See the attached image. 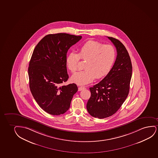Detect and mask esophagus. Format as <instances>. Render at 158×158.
Masks as SVG:
<instances>
[{
    "mask_svg": "<svg viewBox=\"0 0 158 158\" xmlns=\"http://www.w3.org/2000/svg\"><path fill=\"white\" fill-rule=\"evenodd\" d=\"M85 89H86L85 86H80V87H79V88H78V91H82V90H84Z\"/></svg>",
    "mask_w": 158,
    "mask_h": 158,
    "instance_id": "1",
    "label": "esophagus"
}]
</instances>
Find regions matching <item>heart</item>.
Returning <instances> with one entry per match:
<instances>
[{
    "instance_id": "1",
    "label": "heart",
    "mask_w": 158,
    "mask_h": 158,
    "mask_svg": "<svg viewBox=\"0 0 158 158\" xmlns=\"http://www.w3.org/2000/svg\"><path fill=\"white\" fill-rule=\"evenodd\" d=\"M115 59V51L110 45H103L93 40L86 42L80 48L78 53L71 52L66 59L68 69L72 72L78 69L80 59L86 61L85 70L73 75V82L79 85H85L92 82L95 77L102 78L108 74Z\"/></svg>"
}]
</instances>
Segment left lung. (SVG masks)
Wrapping results in <instances>:
<instances>
[{"instance_id":"obj_1","label":"left lung","mask_w":158,"mask_h":158,"mask_svg":"<svg viewBox=\"0 0 158 158\" xmlns=\"http://www.w3.org/2000/svg\"><path fill=\"white\" fill-rule=\"evenodd\" d=\"M115 46L117 56L105 78L90 88L91 97L86 104L89 113L104 118L115 114L128 97L132 76V64L125 46L116 38L108 37Z\"/></svg>"}]
</instances>
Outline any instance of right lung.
Returning a JSON list of instances; mask_svg holds the SVG:
<instances>
[{"mask_svg": "<svg viewBox=\"0 0 158 158\" xmlns=\"http://www.w3.org/2000/svg\"><path fill=\"white\" fill-rule=\"evenodd\" d=\"M82 38L66 33L49 34L34 49L28 67L30 91L44 111L53 115L64 113L78 90L76 84L61 85L68 78L67 53Z\"/></svg>", "mask_w": 158, "mask_h": 158, "instance_id": "add662e5", "label": "right lung"}]
</instances>
